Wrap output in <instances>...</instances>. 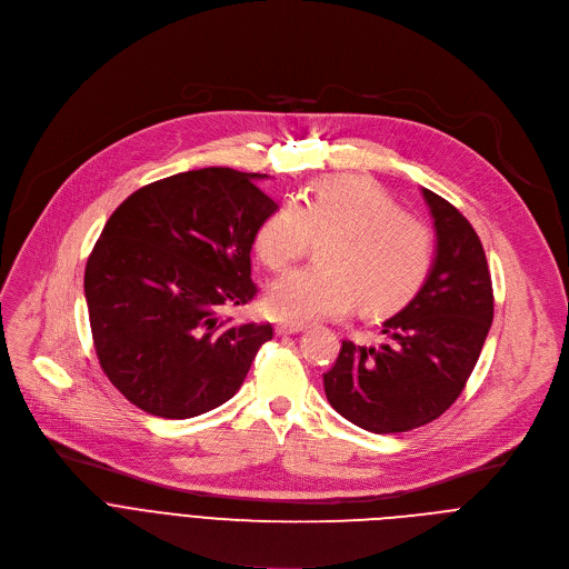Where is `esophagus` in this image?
Segmentation results:
<instances>
[{
    "label": "esophagus",
    "instance_id": "obj_1",
    "mask_svg": "<svg viewBox=\"0 0 569 569\" xmlns=\"http://www.w3.org/2000/svg\"><path fill=\"white\" fill-rule=\"evenodd\" d=\"M302 330H305L302 323H278V326H276V332H278L280 337L296 335V332H302Z\"/></svg>",
    "mask_w": 569,
    "mask_h": 569
}]
</instances>
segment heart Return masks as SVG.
Here are the masks:
<instances>
[{"instance_id":"obj_1","label":"heart","mask_w":569,"mask_h":569,"mask_svg":"<svg viewBox=\"0 0 569 569\" xmlns=\"http://www.w3.org/2000/svg\"><path fill=\"white\" fill-rule=\"evenodd\" d=\"M328 239L319 267L280 278L267 293L276 319L305 323L343 317L355 305L366 317L405 307L433 264V234L398 210L387 189L363 176H330L300 201H284L256 232V256L273 273Z\"/></svg>"}]
</instances>
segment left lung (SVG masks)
Listing matches in <instances>:
<instances>
[{
	"label": "left lung",
	"instance_id": "8db88e82",
	"mask_svg": "<svg viewBox=\"0 0 569 569\" xmlns=\"http://www.w3.org/2000/svg\"><path fill=\"white\" fill-rule=\"evenodd\" d=\"M436 230L431 271L413 300L382 323L380 348L343 341L323 375L330 405L372 433L422 427L461 396L492 323V282L470 221L422 187Z\"/></svg>",
	"mask_w": 569,
	"mask_h": 569
}]
</instances>
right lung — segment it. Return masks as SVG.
I'll return each instance as SVG.
<instances>
[{"mask_svg":"<svg viewBox=\"0 0 569 569\" xmlns=\"http://www.w3.org/2000/svg\"><path fill=\"white\" fill-rule=\"evenodd\" d=\"M260 178L208 167L144 184L90 252L83 284L99 363L151 416L182 420L228 402L273 337L269 323L217 317L258 291L250 248L278 210Z\"/></svg>","mask_w":569,"mask_h":569,"instance_id":"1","label":"right lung"}]
</instances>
